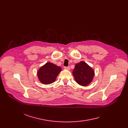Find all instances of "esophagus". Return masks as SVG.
Listing matches in <instances>:
<instances>
[{"instance_id":"esophagus-1","label":"esophagus","mask_w":128,"mask_h":128,"mask_svg":"<svg viewBox=\"0 0 128 128\" xmlns=\"http://www.w3.org/2000/svg\"><path fill=\"white\" fill-rule=\"evenodd\" d=\"M64 69L66 70H69L70 68L69 66H68V67H64Z\"/></svg>"}]
</instances>
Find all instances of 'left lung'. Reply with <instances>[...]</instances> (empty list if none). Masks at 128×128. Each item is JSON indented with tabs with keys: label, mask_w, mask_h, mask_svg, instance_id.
Masks as SVG:
<instances>
[{
	"label": "left lung",
	"mask_w": 128,
	"mask_h": 128,
	"mask_svg": "<svg viewBox=\"0 0 128 128\" xmlns=\"http://www.w3.org/2000/svg\"><path fill=\"white\" fill-rule=\"evenodd\" d=\"M72 74L78 84L85 86L92 82L95 71L87 63L81 61L76 65Z\"/></svg>",
	"instance_id": "obj_1"
}]
</instances>
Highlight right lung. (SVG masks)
Here are the masks:
<instances>
[{
  "instance_id": "1",
  "label": "right lung",
  "mask_w": 128,
  "mask_h": 128,
  "mask_svg": "<svg viewBox=\"0 0 128 128\" xmlns=\"http://www.w3.org/2000/svg\"><path fill=\"white\" fill-rule=\"evenodd\" d=\"M62 69L54 64L48 62L42 66L38 71L39 80L43 84H49L55 82Z\"/></svg>"
}]
</instances>
